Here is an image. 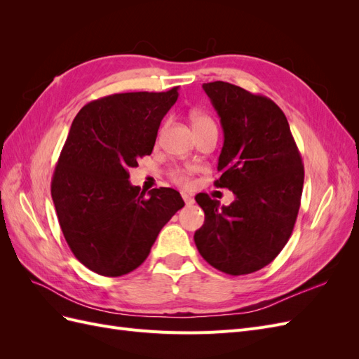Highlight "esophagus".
<instances>
[{
    "label": "esophagus",
    "mask_w": 359,
    "mask_h": 359,
    "mask_svg": "<svg viewBox=\"0 0 359 359\" xmlns=\"http://www.w3.org/2000/svg\"><path fill=\"white\" fill-rule=\"evenodd\" d=\"M182 199H184V202H186V203H193L194 202V199L190 196L189 193H182Z\"/></svg>",
    "instance_id": "1"
}]
</instances>
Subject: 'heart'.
Listing matches in <instances>:
<instances>
[{
  "mask_svg": "<svg viewBox=\"0 0 359 359\" xmlns=\"http://www.w3.org/2000/svg\"><path fill=\"white\" fill-rule=\"evenodd\" d=\"M191 124H193V128H201L205 126H211L214 123L210 116H206L203 114H193ZM172 178L180 184H189V172L182 170V169H175L172 172Z\"/></svg>",
  "mask_w": 359,
  "mask_h": 359,
  "instance_id": "b5f03b06",
  "label": "heart"
}]
</instances>
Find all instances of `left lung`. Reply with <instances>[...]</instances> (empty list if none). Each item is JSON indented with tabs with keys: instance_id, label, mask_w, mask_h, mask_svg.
Instances as JSON below:
<instances>
[{
	"instance_id": "8db88e82",
	"label": "left lung",
	"mask_w": 359,
	"mask_h": 359,
	"mask_svg": "<svg viewBox=\"0 0 359 359\" xmlns=\"http://www.w3.org/2000/svg\"><path fill=\"white\" fill-rule=\"evenodd\" d=\"M220 118L224 142L215 187L235 194L222 206L206 193L205 222L194 232L201 256L231 276L255 273L283 250L299 211L304 166L283 111L264 95L227 82L202 85Z\"/></svg>"
}]
</instances>
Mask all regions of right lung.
Segmentation results:
<instances>
[{
    "label": "right lung",
    "instance_id": "obj_1",
    "mask_svg": "<svg viewBox=\"0 0 359 359\" xmlns=\"http://www.w3.org/2000/svg\"><path fill=\"white\" fill-rule=\"evenodd\" d=\"M177 99L178 86L112 94L83 106L73 119L50 193L70 250L97 274L132 273L184 206L177 190L147 194L128 181L137 158L153 153L161 119Z\"/></svg>",
    "mask_w": 359,
    "mask_h": 359
}]
</instances>
